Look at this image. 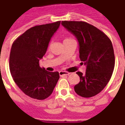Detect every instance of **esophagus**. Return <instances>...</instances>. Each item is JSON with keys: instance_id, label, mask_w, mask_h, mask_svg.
<instances>
[{"instance_id": "obj_1", "label": "esophagus", "mask_w": 125, "mask_h": 125, "mask_svg": "<svg viewBox=\"0 0 125 125\" xmlns=\"http://www.w3.org/2000/svg\"><path fill=\"white\" fill-rule=\"evenodd\" d=\"M70 74L69 72L65 71H60L59 72V75L61 76H68Z\"/></svg>"}]
</instances>
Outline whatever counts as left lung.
Wrapping results in <instances>:
<instances>
[{
    "mask_svg": "<svg viewBox=\"0 0 125 125\" xmlns=\"http://www.w3.org/2000/svg\"><path fill=\"white\" fill-rule=\"evenodd\" d=\"M62 25L79 42L80 60L86 65L74 91L82 97L94 96L101 92L112 76L115 66L114 48L110 39L100 30L84 21H62Z\"/></svg>",
    "mask_w": 125,
    "mask_h": 125,
    "instance_id": "1",
    "label": "left lung"
}]
</instances>
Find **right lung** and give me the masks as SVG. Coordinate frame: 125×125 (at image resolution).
I'll list each match as a JSON object with an SVG mask.
<instances>
[{
	"label": "right lung",
	"mask_w": 125,
	"mask_h": 125,
	"mask_svg": "<svg viewBox=\"0 0 125 125\" xmlns=\"http://www.w3.org/2000/svg\"><path fill=\"white\" fill-rule=\"evenodd\" d=\"M61 21L34 26L19 36L11 45L10 70L19 88L30 97L44 100L49 97L59 79L58 72H48L39 65L50 40Z\"/></svg>",
	"instance_id": "obj_1"
}]
</instances>
